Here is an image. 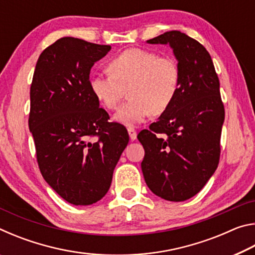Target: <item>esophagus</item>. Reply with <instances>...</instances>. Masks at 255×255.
<instances>
[{
  "instance_id": "obj_1",
  "label": "esophagus",
  "mask_w": 255,
  "mask_h": 255,
  "mask_svg": "<svg viewBox=\"0 0 255 255\" xmlns=\"http://www.w3.org/2000/svg\"><path fill=\"white\" fill-rule=\"evenodd\" d=\"M127 130H128V133H129V137H130V139L131 140H135L136 137H137V132H136L135 129L131 128V127H129Z\"/></svg>"
}]
</instances>
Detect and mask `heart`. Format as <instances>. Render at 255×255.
<instances>
[{
    "mask_svg": "<svg viewBox=\"0 0 255 255\" xmlns=\"http://www.w3.org/2000/svg\"><path fill=\"white\" fill-rule=\"evenodd\" d=\"M110 75L90 77V89L106 109H115L127 89L129 100L119 108L114 120L126 126L145 122L150 114L169 109L180 88L176 60L152 50L129 48L108 64Z\"/></svg>",
    "mask_w": 255,
    "mask_h": 255,
    "instance_id": "heart-1",
    "label": "heart"
}]
</instances>
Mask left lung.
I'll use <instances>...</instances> for the list:
<instances>
[{
    "label": "left lung",
    "instance_id": "obj_1",
    "mask_svg": "<svg viewBox=\"0 0 255 255\" xmlns=\"http://www.w3.org/2000/svg\"><path fill=\"white\" fill-rule=\"evenodd\" d=\"M169 45L180 68V88L149 129L138 133L145 149L141 171L150 191L184 201L213 176L221 154L225 110L213 60L200 42L172 30L146 41Z\"/></svg>",
    "mask_w": 255,
    "mask_h": 255
}]
</instances>
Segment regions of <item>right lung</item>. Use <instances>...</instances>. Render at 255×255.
Instances as JSON below:
<instances>
[{"label":"right lung","instance_id":"add662e5","mask_svg":"<svg viewBox=\"0 0 255 255\" xmlns=\"http://www.w3.org/2000/svg\"><path fill=\"white\" fill-rule=\"evenodd\" d=\"M111 46L64 37L42 51L30 88L29 129L42 176L70 204L106 196L129 136L90 89L94 63Z\"/></svg>","mask_w":255,"mask_h":255}]
</instances>
